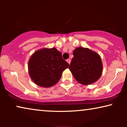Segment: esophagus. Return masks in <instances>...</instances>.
<instances>
[{
    "label": "esophagus",
    "instance_id": "obj_1",
    "mask_svg": "<svg viewBox=\"0 0 127 127\" xmlns=\"http://www.w3.org/2000/svg\"><path fill=\"white\" fill-rule=\"evenodd\" d=\"M66 61L68 62L69 64H70V59H67V60H66Z\"/></svg>",
    "mask_w": 127,
    "mask_h": 127
}]
</instances>
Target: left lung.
Returning a JSON list of instances; mask_svg holds the SVG:
<instances>
[{"label":"left lung","mask_w":127,"mask_h":127,"mask_svg":"<svg viewBox=\"0 0 127 127\" xmlns=\"http://www.w3.org/2000/svg\"><path fill=\"white\" fill-rule=\"evenodd\" d=\"M69 69L78 82L89 85L99 79L102 73L101 59L98 54L87 48L77 47Z\"/></svg>","instance_id":"8db88e82"}]
</instances>
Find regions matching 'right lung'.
Returning a JSON list of instances; mask_svg holds the SVG:
<instances>
[{
  "mask_svg": "<svg viewBox=\"0 0 127 127\" xmlns=\"http://www.w3.org/2000/svg\"><path fill=\"white\" fill-rule=\"evenodd\" d=\"M69 64L55 48L36 51L28 62L29 73L33 81L43 87H50L58 83Z\"/></svg>",
  "mask_w": 127,
  "mask_h": 127,
  "instance_id": "obj_1",
  "label": "right lung"
}]
</instances>
